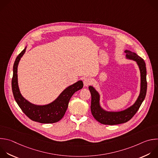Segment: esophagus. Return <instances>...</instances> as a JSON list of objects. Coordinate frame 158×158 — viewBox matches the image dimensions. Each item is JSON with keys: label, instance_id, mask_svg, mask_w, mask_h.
Wrapping results in <instances>:
<instances>
[{"label": "esophagus", "instance_id": "obj_1", "mask_svg": "<svg viewBox=\"0 0 158 158\" xmlns=\"http://www.w3.org/2000/svg\"><path fill=\"white\" fill-rule=\"evenodd\" d=\"M83 82H84V86H88L90 85V84L92 83V80L90 77H85L84 79Z\"/></svg>", "mask_w": 158, "mask_h": 158}]
</instances>
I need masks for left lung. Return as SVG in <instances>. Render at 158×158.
<instances>
[{
    "label": "left lung",
    "instance_id": "1",
    "mask_svg": "<svg viewBox=\"0 0 158 158\" xmlns=\"http://www.w3.org/2000/svg\"><path fill=\"white\" fill-rule=\"evenodd\" d=\"M127 57L136 61L141 72V92L140 94L133 106L120 112H107L102 110L99 106V95L92 86L89 87L91 94V113L94 118L102 124L114 125L124 123L131 120L139 110L143 102L147 90L146 68L144 60L130 51H125Z\"/></svg>",
    "mask_w": 158,
    "mask_h": 158
}]
</instances>
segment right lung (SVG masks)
Segmentation results:
<instances>
[{
  "instance_id": "obj_1",
  "label": "right lung",
  "mask_w": 158,
  "mask_h": 158,
  "mask_svg": "<svg viewBox=\"0 0 158 158\" xmlns=\"http://www.w3.org/2000/svg\"><path fill=\"white\" fill-rule=\"evenodd\" d=\"M25 49L26 48L17 56L13 67L12 89L14 98L23 112L31 120L41 123H56L64 117L71 97L76 91L83 87V82L79 81L70 85L53 102L46 106H38L30 103L22 96L17 82V66Z\"/></svg>"
}]
</instances>
